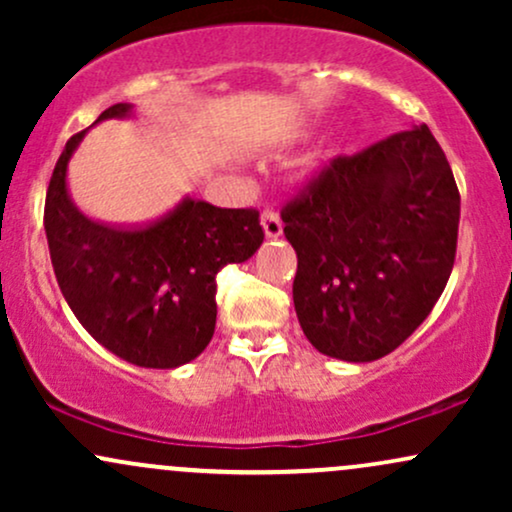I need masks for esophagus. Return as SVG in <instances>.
Returning a JSON list of instances; mask_svg holds the SVG:
<instances>
[{"label":"esophagus","instance_id":"esophagus-1","mask_svg":"<svg viewBox=\"0 0 512 512\" xmlns=\"http://www.w3.org/2000/svg\"><path fill=\"white\" fill-rule=\"evenodd\" d=\"M262 228L267 238H279L281 231H284V223H281L279 214L274 209H262Z\"/></svg>","mask_w":512,"mask_h":512}]
</instances>
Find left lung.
I'll return each instance as SVG.
<instances>
[{"mask_svg": "<svg viewBox=\"0 0 512 512\" xmlns=\"http://www.w3.org/2000/svg\"><path fill=\"white\" fill-rule=\"evenodd\" d=\"M293 305L320 354L387 356L426 320L457 252L460 190L426 125L337 156L281 207Z\"/></svg>", "mask_w": 512, "mask_h": 512, "instance_id": "8db88e82", "label": "left lung"}]
</instances>
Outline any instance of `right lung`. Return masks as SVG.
Masks as SVG:
<instances>
[{
  "label": "right lung",
  "instance_id": "obj_1",
  "mask_svg": "<svg viewBox=\"0 0 512 512\" xmlns=\"http://www.w3.org/2000/svg\"><path fill=\"white\" fill-rule=\"evenodd\" d=\"M129 110L115 103L96 122ZM84 134L64 146L45 195L57 284L76 320L115 356L142 368H178L214 337L216 274L260 248V211L185 197L142 228L91 221L67 195V163Z\"/></svg>",
  "mask_w": 512,
  "mask_h": 512
}]
</instances>
